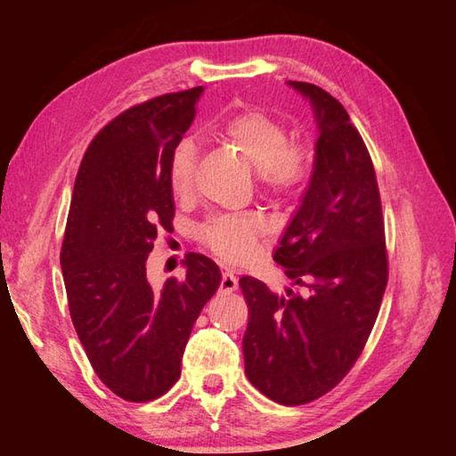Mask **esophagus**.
Listing matches in <instances>:
<instances>
[{"label":"esophagus","instance_id":"34e87169","mask_svg":"<svg viewBox=\"0 0 456 456\" xmlns=\"http://www.w3.org/2000/svg\"><path fill=\"white\" fill-rule=\"evenodd\" d=\"M237 286H239V282H237V278H235V274H233V273H223V276H221V284H219V289H221L223 294H231V292H235Z\"/></svg>","mask_w":456,"mask_h":456}]
</instances>
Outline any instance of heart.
<instances>
[{
    "mask_svg": "<svg viewBox=\"0 0 456 456\" xmlns=\"http://www.w3.org/2000/svg\"><path fill=\"white\" fill-rule=\"evenodd\" d=\"M219 134L258 172L260 188L270 198L292 196L309 178L307 149L288 141L284 123L266 111H240L225 121ZM167 176L174 196H190L196 178V147L190 139L174 144ZM198 235L217 256L240 265L253 258L265 235V225L255 216H223L203 223Z\"/></svg>",
    "mask_w": 456,
    "mask_h": 456,
    "instance_id": "1",
    "label": "heart"
}]
</instances>
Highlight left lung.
I'll return each mask as SVG.
<instances>
[{"label":"left lung","mask_w":456,"mask_h":456,"mask_svg":"<svg viewBox=\"0 0 456 456\" xmlns=\"http://www.w3.org/2000/svg\"><path fill=\"white\" fill-rule=\"evenodd\" d=\"M288 84L312 103L319 137L312 180L274 260L307 296H278L253 276L239 286L248 305L247 378L270 400L302 405L333 390L361 356L388 282V255L361 133L331 94Z\"/></svg>","instance_id":"obj_1"}]
</instances>
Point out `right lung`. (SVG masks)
Masks as SVG:
<instances>
[{
    "label": "right lung",
    "instance_id": "right-lung-1",
    "mask_svg": "<svg viewBox=\"0 0 456 456\" xmlns=\"http://www.w3.org/2000/svg\"><path fill=\"white\" fill-rule=\"evenodd\" d=\"M203 88L133 105L95 134L76 176L61 266L76 333L95 374L127 402H151L180 378L191 327L221 282L190 253L186 278L147 280L159 231H170L168 159L190 129Z\"/></svg>",
    "mask_w": 456,
    "mask_h": 456
}]
</instances>
